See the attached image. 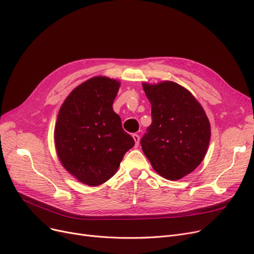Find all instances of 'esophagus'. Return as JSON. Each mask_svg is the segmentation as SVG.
I'll list each match as a JSON object with an SVG mask.
<instances>
[{
	"label": "esophagus",
	"instance_id": "obj_1",
	"mask_svg": "<svg viewBox=\"0 0 254 254\" xmlns=\"http://www.w3.org/2000/svg\"><path fill=\"white\" fill-rule=\"evenodd\" d=\"M132 139H134V141H135V146H136V147H138L139 141H140V137H139V135L134 134V135H132Z\"/></svg>",
	"mask_w": 254,
	"mask_h": 254
}]
</instances>
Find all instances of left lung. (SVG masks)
I'll return each instance as SVG.
<instances>
[{
    "instance_id": "obj_1",
    "label": "left lung",
    "mask_w": 254,
    "mask_h": 254,
    "mask_svg": "<svg viewBox=\"0 0 254 254\" xmlns=\"http://www.w3.org/2000/svg\"><path fill=\"white\" fill-rule=\"evenodd\" d=\"M142 86L152 116L142 150L158 175L179 180L203 162L211 138L209 119L192 93L176 82Z\"/></svg>"
}]
</instances>
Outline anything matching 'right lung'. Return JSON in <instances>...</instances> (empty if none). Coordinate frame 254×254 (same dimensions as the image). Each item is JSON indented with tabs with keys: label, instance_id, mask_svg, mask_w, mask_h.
Listing matches in <instances>:
<instances>
[{
	"label": "right lung",
	"instance_id": "right-lung-1",
	"mask_svg": "<svg viewBox=\"0 0 254 254\" xmlns=\"http://www.w3.org/2000/svg\"><path fill=\"white\" fill-rule=\"evenodd\" d=\"M120 82L92 77L74 88L59 111L55 144L63 167L79 182L98 186L117 172L135 141L113 111Z\"/></svg>",
	"mask_w": 254,
	"mask_h": 254
}]
</instances>
